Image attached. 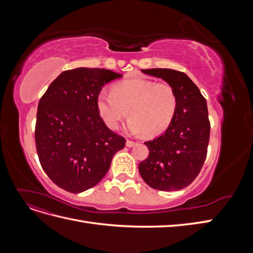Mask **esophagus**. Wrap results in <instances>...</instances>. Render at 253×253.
<instances>
[{"label": "esophagus", "instance_id": "obj_1", "mask_svg": "<svg viewBox=\"0 0 253 253\" xmlns=\"http://www.w3.org/2000/svg\"><path fill=\"white\" fill-rule=\"evenodd\" d=\"M135 144H136V142H134L132 140H126V147H128V148H133Z\"/></svg>", "mask_w": 253, "mask_h": 253}]
</instances>
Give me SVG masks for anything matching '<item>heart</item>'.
<instances>
[{
    "mask_svg": "<svg viewBox=\"0 0 253 253\" xmlns=\"http://www.w3.org/2000/svg\"><path fill=\"white\" fill-rule=\"evenodd\" d=\"M96 105L109 128L117 129L128 112L129 132L156 136L172 124L177 111V96L170 84L137 77L114 84L111 94L101 91Z\"/></svg>",
    "mask_w": 253,
    "mask_h": 253,
    "instance_id": "b5f03b06",
    "label": "heart"
}]
</instances>
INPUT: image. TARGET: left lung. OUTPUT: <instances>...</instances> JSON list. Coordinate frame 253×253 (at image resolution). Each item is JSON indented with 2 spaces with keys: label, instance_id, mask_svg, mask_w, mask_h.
<instances>
[{
  "label": "left lung",
  "instance_id": "obj_1",
  "mask_svg": "<svg viewBox=\"0 0 253 253\" xmlns=\"http://www.w3.org/2000/svg\"><path fill=\"white\" fill-rule=\"evenodd\" d=\"M141 72L170 84L177 96V111L164 134L144 142L150 153L139 164V173L153 189L180 190L196 178L207 156L210 137L207 101L185 73L170 68Z\"/></svg>",
  "mask_w": 253,
  "mask_h": 253
}]
</instances>
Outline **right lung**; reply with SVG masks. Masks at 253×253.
I'll list each match as a JSON object with an SVG mask.
<instances>
[{
    "instance_id": "add662e5",
    "label": "right lung",
    "mask_w": 253,
    "mask_h": 253,
    "mask_svg": "<svg viewBox=\"0 0 253 253\" xmlns=\"http://www.w3.org/2000/svg\"><path fill=\"white\" fill-rule=\"evenodd\" d=\"M122 75L79 67L53 80L38 104L35 139L40 164L60 188L81 193L109 171L126 139L105 126L97 110L104 84Z\"/></svg>"
}]
</instances>
